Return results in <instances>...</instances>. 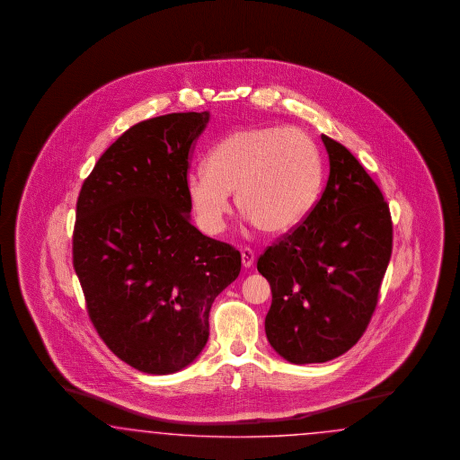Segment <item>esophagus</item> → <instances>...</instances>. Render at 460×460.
<instances>
[{"label":"esophagus","instance_id":"obj_1","mask_svg":"<svg viewBox=\"0 0 460 460\" xmlns=\"http://www.w3.org/2000/svg\"><path fill=\"white\" fill-rule=\"evenodd\" d=\"M241 263L244 268H251L254 263V251L250 250V248H244L241 251Z\"/></svg>","mask_w":460,"mask_h":460}]
</instances>
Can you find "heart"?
<instances>
[{
	"label": "heart",
	"instance_id": "b5f03b06",
	"mask_svg": "<svg viewBox=\"0 0 460 460\" xmlns=\"http://www.w3.org/2000/svg\"><path fill=\"white\" fill-rule=\"evenodd\" d=\"M321 181V155L315 141L298 128L268 126L241 129L217 143L208 172L187 175L185 190L195 221L204 233L223 227L236 208L265 234H283L306 216Z\"/></svg>",
	"mask_w": 460,
	"mask_h": 460
}]
</instances>
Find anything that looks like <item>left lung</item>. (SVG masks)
Masks as SVG:
<instances>
[{
	"mask_svg": "<svg viewBox=\"0 0 460 460\" xmlns=\"http://www.w3.org/2000/svg\"><path fill=\"white\" fill-rule=\"evenodd\" d=\"M329 179L305 217L258 258L273 302L266 337L295 364L348 352L375 314L393 250L390 206L339 141L322 135Z\"/></svg>",
	"mask_w": 460,
	"mask_h": 460,
	"instance_id": "8db88e82",
	"label": "left lung"
}]
</instances>
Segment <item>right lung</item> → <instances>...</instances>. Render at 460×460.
<instances>
[{"label":"right lung","mask_w":460,"mask_h":460,"mask_svg":"<svg viewBox=\"0 0 460 460\" xmlns=\"http://www.w3.org/2000/svg\"><path fill=\"white\" fill-rule=\"evenodd\" d=\"M209 112H172L131 126L84 181L72 263L89 319L121 361L170 375L209 339L214 298L237 279L239 251L190 223L185 190Z\"/></svg>","instance_id":"right-lung-1"}]
</instances>
